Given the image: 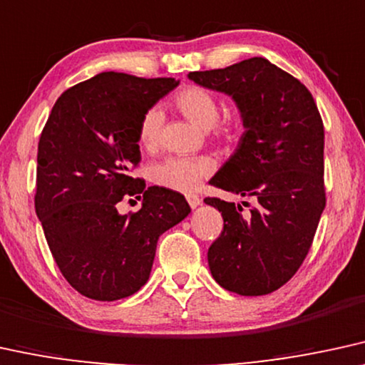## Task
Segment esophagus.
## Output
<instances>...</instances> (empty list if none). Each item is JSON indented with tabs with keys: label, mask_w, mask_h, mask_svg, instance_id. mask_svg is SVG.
<instances>
[{
	"label": "esophagus",
	"mask_w": 365,
	"mask_h": 365,
	"mask_svg": "<svg viewBox=\"0 0 365 365\" xmlns=\"http://www.w3.org/2000/svg\"><path fill=\"white\" fill-rule=\"evenodd\" d=\"M187 202H188V205L192 207V209H197V207L202 204V198L198 195H193V193H190V195H187Z\"/></svg>",
	"instance_id": "esophagus-1"
}]
</instances>
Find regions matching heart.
Returning <instances> with one entry per match:
<instances>
[{"instance_id":"heart-1","label":"heart","mask_w":365,"mask_h":365,"mask_svg":"<svg viewBox=\"0 0 365 365\" xmlns=\"http://www.w3.org/2000/svg\"><path fill=\"white\" fill-rule=\"evenodd\" d=\"M172 103L188 121L200 129H210L217 141L232 143L241 138L244 121L241 114L234 113L219 119L220 104L214 92L200 86H185L175 92ZM163 113L151 108L143 113L138 123V143L145 150H153L160 143ZM214 165L205 156H168L155 163L150 178L156 185L177 192H192L212 172Z\"/></svg>"}]
</instances>
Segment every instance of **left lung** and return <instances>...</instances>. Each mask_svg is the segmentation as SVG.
Listing matches in <instances>:
<instances>
[{
  "label": "left lung",
  "instance_id": "obj_1",
  "mask_svg": "<svg viewBox=\"0 0 365 365\" xmlns=\"http://www.w3.org/2000/svg\"><path fill=\"white\" fill-rule=\"evenodd\" d=\"M188 79L232 96L246 128L210 183L252 205L242 214L234 202L204 200L224 219L207 252L210 273L242 297L273 293L305 261L325 209L324 121L312 92L262 57Z\"/></svg>",
  "mask_w": 365,
  "mask_h": 365
}]
</instances>
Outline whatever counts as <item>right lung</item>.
I'll return each mask as SVG.
<instances>
[{
	"mask_svg": "<svg viewBox=\"0 0 365 365\" xmlns=\"http://www.w3.org/2000/svg\"><path fill=\"white\" fill-rule=\"evenodd\" d=\"M177 86L103 72L63 92L45 123L35 210L60 273L87 298L135 294L150 278L158 237L190 214L178 192L131 177L140 118ZM141 195L140 211L118 214L123 197Z\"/></svg>",
	"mask_w": 365,
	"mask_h": 365,
	"instance_id": "right-lung-1",
	"label": "right lung"
}]
</instances>
